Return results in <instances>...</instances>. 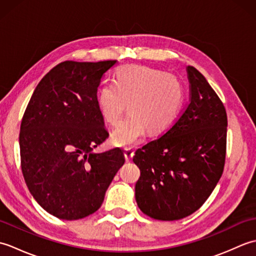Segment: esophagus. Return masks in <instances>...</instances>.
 <instances>
[{
    "label": "esophagus",
    "mask_w": 256,
    "mask_h": 256,
    "mask_svg": "<svg viewBox=\"0 0 256 256\" xmlns=\"http://www.w3.org/2000/svg\"><path fill=\"white\" fill-rule=\"evenodd\" d=\"M133 155H134V150H133V148H125V150H124V156H125V160H126L128 162L132 160Z\"/></svg>",
    "instance_id": "34e87169"
}]
</instances>
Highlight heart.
I'll list each match as a JSON object with an SVG mask.
<instances>
[{"mask_svg":"<svg viewBox=\"0 0 256 256\" xmlns=\"http://www.w3.org/2000/svg\"><path fill=\"white\" fill-rule=\"evenodd\" d=\"M184 99V84L175 74L135 64L120 67L113 84H101L96 96L101 116L111 125L120 122L128 103V116L111 136L121 148L138 144L148 130L165 132L177 120Z\"/></svg>","mask_w":256,"mask_h":256,"instance_id":"1","label":"heart"}]
</instances>
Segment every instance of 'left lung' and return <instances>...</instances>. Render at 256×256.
<instances>
[{
	"label": "left lung",
	"instance_id": "8db88e82",
	"mask_svg": "<svg viewBox=\"0 0 256 256\" xmlns=\"http://www.w3.org/2000/svg\"><path fill=\"white\" fill-rule=\"evenodd\" d=\"M190 98L162 136L135 152L140 170L135 184L138 208L150 218L179 220L197 211L224 172L228 118L208 81L187 67Z\"/></svg>",
	"mask_w": 256,
	"mask_h": 256
}]
</instances>
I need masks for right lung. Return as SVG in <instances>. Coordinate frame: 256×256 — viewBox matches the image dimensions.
I'll use <instances>...</instances> for the list:
<instances>
[{
    "label": "right lung",
    "mask_w": 256,
    "mask_h": 256,
    "mask_svg": "<svg viewBox=\"0 0 256 256\" xmlns=\"http://www.w3.org/2000/svg\"><path fill=\"white\" fill-rule=\"evenodd\" d=\"M116 60L64 62L37 84L20 124V166L42 209L78 220L100 208L124 164L123 150L94 153L108 133L96 106L102 76Z\"/></svg>",
    "instance_id": "add662e5"
}]
</instances>
